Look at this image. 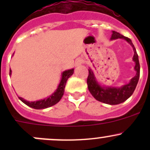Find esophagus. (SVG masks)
<instances>
[{"label": "esophagus", "mask_w": 150, "mask_h": 150, "mask_svg": "<svg viewBox=\"0 0 150 150\" xmlns=\"http://www.w3.org/2000/svg\"><path fill=\"white\" fill-rule=\"evenodd\" d=\"M81 64H82V61H81V59H78L76 62H75V67H79L81 65Z\"/></svg>", "instance_id": "esophagus-1"}]
</instances>
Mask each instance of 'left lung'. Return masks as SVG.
<instances>
[{"label":"left lung","mask_w":150,"mask_h":150,"mask_svg":"<svg viewBox=\"0 0 150 150\" xmlns=\"http://www.w3.org/2000/svg\"><path fill=\"white\" fill-rule=\"evenodd\" d=\"M112 34L110 40H116V39H123L127 43H129L134 50V57L133 61L135 62L134 70L136 71V75L134 78L130 80L129 82L127 84L121 86H104L102 85L96 79L91 69L89 67L88 69V76L87 79L88 88L91 93L92 96L97 101L103 103L110 104V105H115L125 102L134 93L140 75V65L139 62V57L137 54L136 48L133 44L132 41L128 38L122 35L119 33L115 31H112Z\"/></svg>","instance_id":"left-lung-1"}]
</instances>
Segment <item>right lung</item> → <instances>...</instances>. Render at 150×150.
<instances>
[{"mask_svg": "<svg viewBox=\"0 0 150 150\" xmlns=\"http://www.w3.org/2000/svg\"><path fill=\"white\" fill-rule=\"evenodd\" d=\"M10 73L9 75H11V69H10ZM74 73V68L69 69H67L64 70V72L62 73L61 80L59 83L57 88L56 89L55 91L52 93V94L50 95L48 97L44 98L40 100L34 101V102H30V101H27L26 99H23L22 97H19V99L22 101L23 103H25L28 107H32L33 109H36V110H40V109H46L48 107H51V106L55 105L56 104L58 103L60 100H61L62 97L64 95V88H65L66 83L67 81L68 78L72 75Z\"/></svg>", "mask_w": 150, "mask_h": 150, "instance_id": "obj_1", "label": "right lung"}]
</instances>
